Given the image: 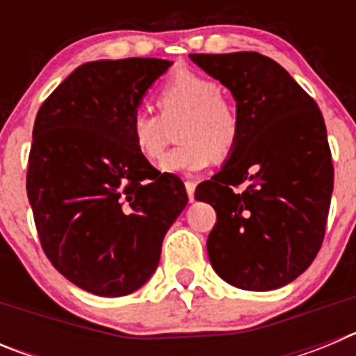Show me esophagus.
<instances>
[{"label": "esophagus", "mask_w": 356, "mask_h": 356, "mask_svg": "<svg viewBox=\"0 0 356 356\" xmlns=\"http://www.w3.org/2000/svg\"><path fill=\"white\" fill-rule=\"evenodd\" d=\"M185 188H187L188 200H191V201H194V193H196V181H193V180H187V181H185Z\"/></svg>", "instance_id": "obj_1"}]
</instances>
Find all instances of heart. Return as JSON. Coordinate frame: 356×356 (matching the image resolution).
Masks as SVG:
<instances>
[{
	"instance_id": "1",
	"label": "heart",
	"mask_w": 356,
	"mask_h": 356,
	"mask_svg": "<svg viewBox=\"0 0 356 356\" xmlns=\"http://www.w3.org/2000/svg\"><path fill=\"white\" fill-rule=\"evenodd\" d=\"M160 115L147 108L134 110L130 139L143 159H162L168 124L181 118L178 139L184 144L171 149L160 162L163 172L193 175L205 169L213 153H228L241 135V118L229 97L213 80L193 71H178L156 87L153 94Z\"/></svg>"
}]
</instances>
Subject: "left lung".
Listing matches in <instances>:
<instances>
[{"mask_svg": "<svg viewBox=\"0 0 356 356\" xmlns=\"http://www.w3.org/2000/svg\"><path fill=\"white\" fill-rule=\"evenodd\" d=\"M237 102L241 135L221 171L196 188L217 222L209 259L244 291L291 284L325 238L333 163L319 106L273 58L254 51L193 53ZM244 186L241 193L235 188Z\"/></svg>", "mask_w": 356, "mask_h": 356, "instance_id": "1", "label": "left lung"}]
</instances>
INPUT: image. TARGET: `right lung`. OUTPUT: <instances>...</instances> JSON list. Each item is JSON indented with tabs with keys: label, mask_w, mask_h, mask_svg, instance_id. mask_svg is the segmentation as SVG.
Here are the masks:
<instances>
[{
	"label": "right lung",
	"mask_w": 356,
	"mask_h": 356,
	"mask_svg": "<svg viewBox=\"0 0 356 356\" xmlns=\"http://www.w3.org/2000/svg\"><path fill=\"white\" fill-rule=\"evenodd\" d=\"M172 62H87L40 105L26 193L44 253L96 296H127L159 266L162 241L187 205L184 181L137 153L130 118Z\"/></svg>",
	"instance_id": "1"
}]
</instances>
